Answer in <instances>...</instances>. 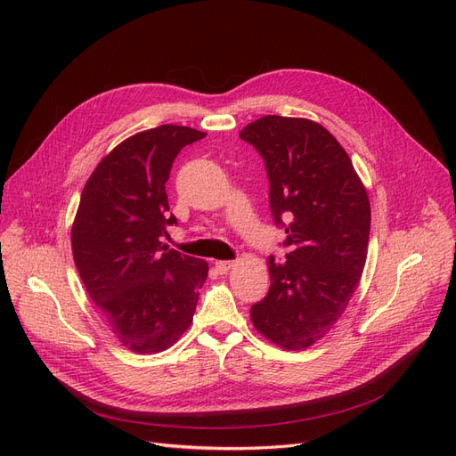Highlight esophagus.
I'll list each match as a JSON object with an SVG mask.
<instances>
[{
	"mask_svg": "<svg viewBox=\"0 0 456 456\" xmlns=\"http://www.w3.org/2000/svg\"><path fill=\"white\" fill-rule=\"evenodd\" d=\"M214 266L220 273H227L234 266V260H216Z\"/></svg>",
	"mask_w": 456,
	"mask_h": 456,
	"instance_id": "34e87169",
	"label": "esophagus"
}]
</instances>
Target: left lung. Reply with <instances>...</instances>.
Here are the masks:
<instances>
[{"instance_id":"8db88e82","label":"left lung","mask_w":456,"mask_h":456,"mask_svg":"<svg viewBox=\"0 0 456 456\" xmlns=\"http://www.w3.org/2000/svg\"><path fill=\"white\" fill-rule=\"evenodd\" d=\"M240 138L265 159L272 218L289 249L282 260L270 255V290L251 320L273 344L305 349L340 320L361 281L370 200L346 150L316 122L262 116Z\"/></svg>"}]
</instances>
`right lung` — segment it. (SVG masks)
<instances>
[{
    "instance_id": "right-lung-1",
    "label": "right lung",
    "mask_w": 456,
    "mask_h": 456,
    "mask_svg": "<svg viewBox=\"0 0 456 456\" xmlns=\"http://www.w3.org/2000/svg\"><path fill=\"white\" fill-rule=\"evenodd\" d=\"M205 133L183 126L142 131L116 146L86 181L71 251L92 301L126 347L159 353L188 329L208 266L162 244L166 183L175 157Z\"/></svg>"
}]
</instances>
